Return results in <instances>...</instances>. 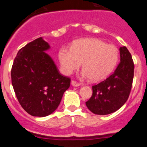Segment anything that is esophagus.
Listing matches in <instances>:
<instances>
[{"label":"esophagus","instance_id":"esophagus-1","mask_svg":"<svg viewBox=\"0 0 147 147\" xmlns=\"http://www.w3.org/2000/svg\"><path fill=\"white\" fill-rule=\"evenodd\" d=\"M71 84H72V85L74 86V87H78V86L80 85V84L79 82H78L77 81H75V80H72Z\"/></svg>","mask_w":147,"mask_h":147}]
</instances>
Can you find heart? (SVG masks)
<instances>
[{"label": "heart", "mask_w": 147, "mask_h": 147, "mask_svg": "<svg viewBox=\"0 0 147 147\" xmlns=\"http://www.w3.org/2000/svg\"><path fill=\"white\" fill-rule=\"evenodd\" d=\"M62 69L69 75L82 63V77L93 82L105 79L114 69L119 59L117 48L97 38L78 40L71 50L62 47L59 51Z\"/></svg>", "instance_id": "heart-1"}]
</instances>
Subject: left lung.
Segmentation results:
<instances>
[{"label":"left lung","mask_w":147,"mask_h":147,"mask_svg":"<svg viewBox=\"0 0 147 147\" xmlns=\"http://www.w3.org/2000/svg\"><path fill=\"white\" fill-rule=\"evenodd\" d=\"M120 63L114 73L105 80L92 86V95L85 102L92 113L105 115L113 113L127 101L132 87L134 65L128 49L119 48Z\"/></svg>","instance_id":"left-lung-1"}]
</instances>
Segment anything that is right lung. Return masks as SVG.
<instances>
[{
	"label": "right lung",
	"mask_w": 147,
	"mask_h": 147,
	"mask_svg": "<svg viewBox=\"0 0 147 147\" xmlns=\"http://www.w3.org/2000/svg\"><path fill=\"white\" fill-rule=\"evenodd\" d=\"M50 45L42 38L22 47L15 57L11 80L22 107L34 117H46L57 108L70 85V78L60 73L45 53Z\"/></svg>",
	"instance_id": "add662e5"
}]
</instances>
